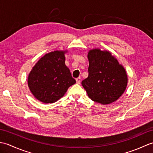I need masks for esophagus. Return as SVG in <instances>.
Returning a JSON list of instances; mask_svg holds the SVG:
<instances>
[{
    "mask_svg": "<svg viewBox=\"0 0 153 153\" xmlns=\"http://www.w3.org/2000/svg\"><path fill=\"white\" fill-rule=\"evenodd\" d=\"M76 83L77 84H80V83H81V77H78V78L76 79Z\"/></svg>",
    "mask_w": 153,
    "mask_h": 153,
    "instance_id": "esophagus-1",
    "label": "esophagus"
}]
</instances>
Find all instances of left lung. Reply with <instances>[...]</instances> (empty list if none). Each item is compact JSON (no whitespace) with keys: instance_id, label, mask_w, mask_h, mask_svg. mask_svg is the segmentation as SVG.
I'll list each match as a JSON object with an SVG mask.
<instances>
[{"instance_id":"1","label":"left lung","mask_w":153,"mask_h":153,"mask_svg":"<svg viewBox=\"0 0 153 153\" xmlns=\"http://www.w3.org/2000/svg\"><path fill=\"white\" fill-rule=\"evenodd\" d=\"M89 76L82 84L88 97L102 105L118 100L128 85L126 71L108 51L93 48L89 51Z\"/></svg>"}]
</instances>
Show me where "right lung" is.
<instances>
[{
  "mask_svg": "<svg viewBox=\"0 0 153 153\" xmlns=\"http://www.w3.org/2000/svg\"><path fill=\"white\" fill-rule=\"evenodd\" d=\"M68 51H54L45 54L32 68L27 78L30 91L39 101L53 103L62 98L76 83L66 64Z\"/></svg>",
  "mask_w": 153,
  "mask_h": 153,
  "instance_id": "add662e5",
  "label": "right lung"
}]
</instances>
